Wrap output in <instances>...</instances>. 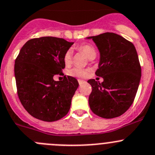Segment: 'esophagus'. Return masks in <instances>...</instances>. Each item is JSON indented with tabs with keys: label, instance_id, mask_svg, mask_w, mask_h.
Instances as JSON below:
<instances>
[{
	"label": "esophagus",
	"instance_id": "34e87169",
	"mask_svg": "<svg viewBox=\"0 0 155 155\" xmlns=\"http://www.w3.org/2000/svg\"><path fill=\"white\" fill-rule=\"evenodd\" d=\"M78 82H79V85H82V84L83 83V82H85V81H84V80H82V79H78Z\"/></svg>",
	"mask_w": 155,
	"mask_h": 155
}]
</instances>
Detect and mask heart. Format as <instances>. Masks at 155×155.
Returning a JSON list of instances; mask_svg holds the SVG:
<instances>
[{
	"instance_id": "b5f03b06",
	"label": "heart",
	"mask_w": 155,
	"mask_h": 155,
	"mask_svg": "<svg viewBox=\"0 0 155 155\" xmlns=\"http://www.w3.org/2000/svg\"><path fill=\"white\" fill-rule=\"evenodd\" d=\"M77 49L79 51L82 52L87 56L89 60L94 59L96 57L97 52L96 49L93 45L90 44H82L77 46ZM73 61V52L70 50H67L64 55V62L67 66L70 65ZM88 70L85 69L79 68V67H74L68 71V74L71 76L79 78H85L88 75Z\"/></svg>"
}]
</instances>
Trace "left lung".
Here are the masks:
<instances>
[{
  "label": "left lung",
  "instance_id": "obj_1",
  "mask_svg": "<svg viewBox=\"0 0 155 155\" xmlns=\"http://www.w3.org/2000/svg\"><path fill=\"white\" fill-rule=\"evenodd\" d=\"M87 38L93 40L100 52L97 76L89 79L92 91L88 104L94 114L105 119L120 117L133 103L141 79V66L132 42L117 34L105 32Z\"/></svg>",
  "mask_w": 155,
  "mask_h": 155
}]
</instances>
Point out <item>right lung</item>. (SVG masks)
Masks as SVG:
<instances>
[{
    "instance_id": "right-lung-1",
    "label": "right lung",
    "mask_w": 155,
    "mask_h": 155,
    "mask_svg": "<svg viewBox=\"0 0 155 155\" xmlns=\"http://www.w3.org/2000/svg\"><path fill=\"white\" fill-rule=\"evenodd\" d=\"M73 44L51 36L32 38L22 46L15 61L18 97L36 119L57 121L70 110L79 82L70 76H64L62 81H54L53 77L64 76V55Z\"/></svg>"
}]
</instances>
